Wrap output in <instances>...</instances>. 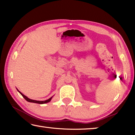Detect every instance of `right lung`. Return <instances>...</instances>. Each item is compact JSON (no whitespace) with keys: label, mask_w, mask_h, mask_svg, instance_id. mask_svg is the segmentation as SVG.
<instances>
[{"label":"right lung","mask_w":135,"mask_h":135,"mask_svg":"<svg viewBox=\"0 0 135 135\" xmlns=\"http://www.w3.org/2000/svg\"><path fill=\"white\" fill-rule=\"evenodd\" d=\"M17 90L18 91V92H20V94H21L22 97H23V98H24L25 99H26L27 101H28V102H33V103H37V104H46V103H47V102H50L51 100V99H52V97H52L51 98H50L49 99H47V100H42V101H40V100H33V99H29L28 98H27L26 96H25L24 95H23L22 94V93L20 92V91H19L18 90V89H17Z\"/></svg>","instance_id":"right-lung-1"}]
</instances>
